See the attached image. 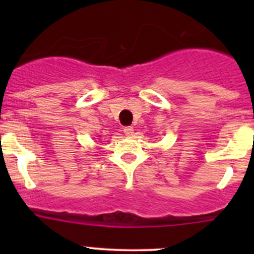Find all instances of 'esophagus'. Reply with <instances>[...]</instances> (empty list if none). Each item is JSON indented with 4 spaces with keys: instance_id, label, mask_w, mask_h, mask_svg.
Instances as JSON below:
<instances>
[{
    "instance_id": "obj_1",
    "label": "esophagus",
    "mask_w": 254,
    "mask_h": 254,
    "mask_svg": "<svg viewBox=\"0 0 254 254\" xmlns=\"http://www.w3.org/2000/svg\"><path fill=\"white\" fill-rule=\"evenodd\" d=\"M123 131H124V134L127 135V136H131V135L134 134V129H132V127H125L124 129H123Z\"/></svg>"
}]
</instances>
